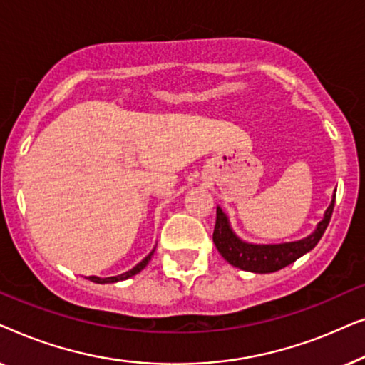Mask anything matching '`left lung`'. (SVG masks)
<instances>
[{"instance_id":"obj_1","label":"left lung","mask_w":365,"mask_h":365,"mask_svg":"<svg viewBox=\"0 0 365 365\" xmlns=\"http://www.w3.org/2000/svg\"><path fill=\"white\" fill-rule=\"evenodd\" d=\"M334 202H336V194H332V201L326 209V212H324L322 221L314 229V232L309 234L307 237L299 239V241L281 244H254L242 241L232 231L226 212L217 206L212 241L216 244L219 254L234 267L256 274L276 272L279 269H284L289 264L296 262L299 257H302L304 254L312 251L317 246L322 234L326 232L329 221H331Z\"/></svg>"}]
</instances>
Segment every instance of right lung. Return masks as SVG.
Instances as JSON below:
<instances>
[{"mask_svg": "<svg viewBox=\"0 0 365 365\" xmlns=\"http://www.w3.org/2000/svg\"><path fill=\"white\" fill-rule=\"evenodd\" d=\"M154 251H156V247L153 249L151 252L148 254L146 257L143 259L141 262L139 264H136V266H134L133 269H129V271H126V272H123V274H119V276H111V277H98V276H89L88 279L89 281H93V282H96V284H114V282H119V281H126V279H129V277H133V276H136L138 272H141L144 267L148 266L149 264V261H151V257H153V254H154Z\"/></svg>", "mask_w": 365, "mask_h": 365, "instance_id": "right-lung-1", "label": "right lung"}]
</instances>
